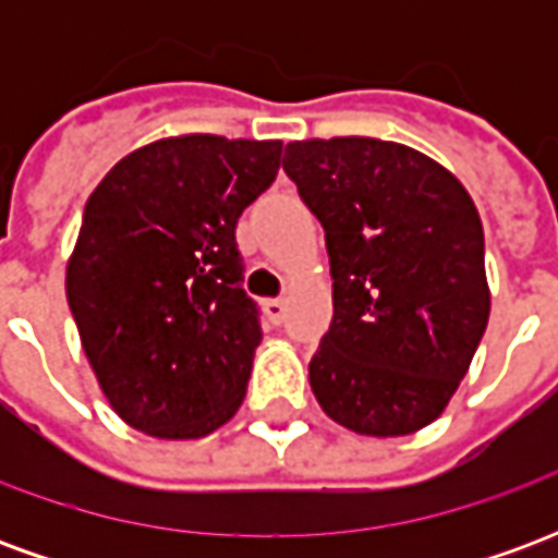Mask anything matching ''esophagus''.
Listing matches in <instances>:
<instances>
[{
	"instance_id": "obj_1",
	"label": "esophagus",
	"mask_w": 558,
	"mask_h": 558,
	"mask_svg": "<svg viewBox=\"0 0 558 558\" xmlns=\"http://www.w3.org/2000/svg\"><path fill=\"white\" fill-rule=\"evenodd\" d=\"M263 311H266V316L271 323H280V319L287 316V302H283V299H266V302H263Z\"/></svg>"
}]
</instances>
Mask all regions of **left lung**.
I'll use <instances>...</instances> for the list:
<instances>
[{"instance_id":"8db88e82","label":"left lung","mask_w":558,"mask_h":558,"mask_svg":"<svg viewBox=\"0 0 558 558\" xmlns=\"http://www.w3.org/2000/svg\"><path fill=\"white\" fill-rule=\"evenodd\" d=\"M283 170L326 230L335 278V316L311 359L319 407L364 436L427 427L490 316L472 196L427 155L374 137L290 143Z\"/></svg>"}]
</instances>
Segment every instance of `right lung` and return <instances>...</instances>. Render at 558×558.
Masks as SVG:
<instances>
[{
  "mask_svg": "<svg viewBox=\"0 0 558 558\" xmlns=\"http://www.w3.org/2000/svg\"><path fill=\"white\" fill-rule=\"evenodd\" d=\"M280 140H158L104 175L68 263V307L104 395L158 439H199L242 407L259 307L235 223L275 182Z\"/></svg>",
  "mask_w": 558,
  "mask_h": 558,
  "instance_id": "1",
  "label": "right lung"
}]
</instances>
